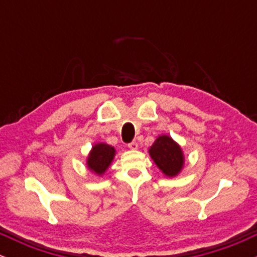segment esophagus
I'll list each match as a JSON object with an SVG mask.
<instances>
[{"label":"esophagus","mask_w":257,"mask_h":257,"mask_svg":"<svg viewBox=\"0 0 257 257\" xmlns=\"http://www.w3.org/2000/svg\"><path fill=\"white\" fill-rule=\"evenodd\" d=\"M128 147L131 150H138L139 149V145H138L137 141H132L131 144H128Z\"/></svg>","instance_id":"34e87169"}]
</instances>
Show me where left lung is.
I'll use <instances>...</instances> for the list:
<instances>
[{"instance_id": "8db88e82", "label": "left lung", "mask_w": 257, "mask_h": 257, "mask_svg": "<svg viewBox=\"0 0 257 257\" xmlns=\"http://www.w3.org/2000/svg\"><path fill=\"white\" fill-rule=\"evenodd\" d=\"M149 153L166 176L174 178L182 170L185 163L184 153L181 147L168 135H159L150 147Z\"/></svg>"}]
</instances>
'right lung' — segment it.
<instances>
[{
  "label": "right lung",
  "mask_w": 257,
  "mask_h": 257,
  "mask_svg": "<svg viewBox=\"0 0 257 257\" xmlns=\"http://www.w3.org/2000/svg\"><path fill=\"white\" fill-rule=\"evenodd\" d=\"M116 150L107 144L99 143L95 144L91 149V151L88 156L87 167L90 172L95 173L96 175H102L110 164L113 161Z\"/></svg>",
  "instance_id": "1"
}]
</instances>
